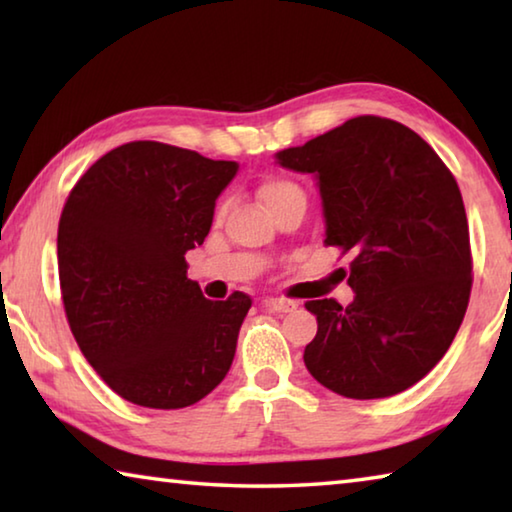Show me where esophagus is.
<instances>
[{"label":"esophagus","instance_id":"34e87169","mask_svg":"<svg viewBox=\"0 0 512 512\" xmlns=\"http://www.w3.org/2000/svg\"><path fill=\"white\" fill-rule=\"evenodd\" d=\"M264 305L268 309L277 311V314H289V311H293L298 307L296 300H289V298H266Z\"/></svg>","mask_w":512,"mask_h":512}]
</instances>
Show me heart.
Here are the masks:
<instances>
[{
  "instance_id": "heart-1",
  "label": "heart",
  "mask_w": 512,
  "mask_h": 512,
  "mask_svg": "<svg viewBox=\"0 0 512 512\" xmlns=\"http://www.w3.org/2000/svg\"><path fill=\"white\" fill-rule=\"evenodd\" d=\"M257 196L262 198V203L268 207V210L275 212L277 207L293 201V198H305V192L298 183L284 178V176H268L257 187ZM225 212H228V201H223L219 207H216V219H223Z\"/></svg>"
}]
</instances>
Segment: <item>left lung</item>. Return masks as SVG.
<instances>
[{
    "label": "left lung",
    "instance_id": "8db88e82",
    "mask_svg": "<svg viewBox=\"0 0 512 512\" xmlns=\"http://www.w3.org/2000/svg\"><path fill=\"white\" fill-rule=\"evenodd\" d=\"M314 173L325 246L352 253L354 300H309L311 377L352 400L406 391L445 357L472 291L470 230L452 171L400 121L361 115L277 153Z\"/></svg>",
    "mask_w": 512,
    "mask_h": 512
}]
</instances>
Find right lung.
Here are the masks:
<instances>
[{"label":"right lung","instance_id":"obj_1","mask_svg":"<svg viewBox=\"0 0 512 512\" xmlns=\"http://www.w3.org/2000/svg\"><path fill=\"white\" fill-rule=\"evenodd\" d=\"M237 162L162 142L103 155L67 196L58 277L69 329L97 375L146 409H185L212 393L235 359L253 300H207L187 250L212 228Z\"/></svg>","mask_w":512,"mask_h":512}]
</instances>
